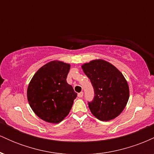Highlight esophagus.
Returning <instances> with one entry per match:
<instances>
[{
  "instance_id": "34e87169",
  "label": "esophagus",
  "mask_w": 154,
  "mask_h": 154,
  "mask_svg": "<svg viewBox=\"0 0 154 154\" xmlns=\"http://www.w3.org/2000/svg\"><path fill=\"white\" fill-rule=\"evenodd\" d=\"M77 95H78L79 98H82V97L83 96V92H80V93H79Z\"/></svg>"
}]
</instances>
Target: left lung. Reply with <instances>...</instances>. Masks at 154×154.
Returning <instances> with one entry per match:
<instances>
[{"mask_svg": "<svg viewBox=\"0 0 154 154\" xmlns=\"http://www.w3.org/2000/svg\"><path fill=\"white\" fill-rule=\"evenodd\" d=\"M82 68L94 89L93 100L88 102L92 114L100 121H109L119 116L130 95L128 82L122 74L101 59L85 63Z\"/></svg>", "mask_w": 154, "mask_h": 154, "instance_id": "left-lung-1", "label": "left lung"}]
</instances>
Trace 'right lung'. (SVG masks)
Instances as JSON below:
<instances>
[{
	"instance_id": "1",
	"label": "right lung",
	"mask_w": 154,
	"mask_h": 154,
	"mask_svg": "<svg viewBox=\"0 0 154 154\" xmlns=\"http://www.w3.org/2000/svg\"><path fill=\"white\" fill-rule=\"evenodd\" d=\"M69 63L53 61L42 66L27 88L29 106L37 116L47 122L57 124L68 115L77 93L66 82Z\"/></svg>"
}]
</instances>
